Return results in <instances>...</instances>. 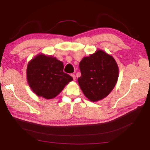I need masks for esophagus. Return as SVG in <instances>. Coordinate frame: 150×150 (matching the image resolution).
<instances>
[{
	"label": "esophagus",
	"instance_id": "obj_1",
	"mask_svg": "<svg viewBox=\"0 0 150 150\" xmlns=\"http://www.w3.org/2000/svg\"><path fill=\"white\" fill-rule=\"evenodd\" d=\"M71 77H73V80H75L76 79V76L74 74H71Z\"/></svg>",
	"mask_w": 150,
	"mask_h": 150
}]
</instances>
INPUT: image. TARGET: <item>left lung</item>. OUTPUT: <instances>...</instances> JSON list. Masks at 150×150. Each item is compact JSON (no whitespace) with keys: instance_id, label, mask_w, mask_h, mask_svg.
Here are the masks:
<instances>
[{"instance_id":"1","label":"left lung","mask_w":150,"mask_h":150,"mask_svg":"<svg viewBox=\"0 0 150 150\" xmlns=\"http://www.w3.org/2000/svg\"><path fill=\"white\" fill-rule=\"evenodd\" d=\"M81 76L78 78L81 89L93 102L107 96L117 83L118 67L112 56L97 50L79 63Z\"/></svg>"}]
</instances>
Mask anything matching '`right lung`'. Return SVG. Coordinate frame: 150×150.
Masks as SVG:
<instances>
[{
	"mask_svg": "<svg viewBox=\"0 0 150 150\" xmlns=\"http://www.w3.org/2000/svg\"><path fill=\"white\" fill-rule=\"evenodd\" d=\"M27 81L33 92L46 99L54 98L73 80L63 72V63L52 56L39 54L27 66Z\"/></svg>",
	"mask_w": 150,
	"mask_h": 150,
	"instance_id": "1",
	"label": "right lung"
}]
</instances>
